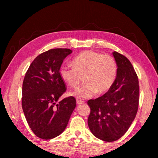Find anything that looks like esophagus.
<instances>
[{
	"label": "esophagus",
	"mask_w": 158,
	"mask_h": 158,
	"mask_svg": "<svg viewBox=\"0 0 158 158\" xmlns=\"http://www.w3.org/2000/svg\"><path fill=\"white\" fill-rule=\"evenodd\" d=\"M84 103V102H83L82 100H77V104L78 105H81V104H83Z\"/></svg>",
	"instance_id": "1"
}]
</instances>
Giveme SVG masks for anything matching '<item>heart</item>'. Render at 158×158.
I'll use <instances>...</instances> for the list:
<instances>
[{
	"mask_svg": "<svg viewBox=\"0 0 158 158\" xmlns=\"http://www.w3.org/2000/svg\"><path fill=\"white\" fill-rule=\"evenodd\" d=\"M73 65H63L59 73L70 87L77 86L81 77L85 76V84L70 93V95L79 100L92 98L98 92L104 94L111 89L116 81L118 66L111 56L84 51L74 58Z\"/></svg>",
	"mask_w": 158,
	"mask_h": 158,
	"instance_id": "obj_1",
	"label": "heart"
}]
</instances>
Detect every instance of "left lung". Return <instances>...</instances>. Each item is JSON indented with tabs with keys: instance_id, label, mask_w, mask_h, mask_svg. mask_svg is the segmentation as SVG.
Masks as SVG:
<instances>
[{
	"instance_id": "obj_1",
	"label": "left lung",
	"mask_w": 158,
	"mask_h": 158,
	"mask_svg": "<svg viewBox=\"0 0 158 158\" xmlns=\"http://www.w3.org/2000/svg\"><path fill=\"white\" fill-rule=\"evenodd\" d=\"M112 54L118 66L116 81L105 94L88 101L89 129L105 141L118 140L129 129L137 114L139 96L138 77L132 63L121 53Z\"/></svg>"
}]
</instances>
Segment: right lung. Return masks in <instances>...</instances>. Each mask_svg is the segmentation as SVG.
Segmentation results:
<instances>
[{
  "label": "right lung",
  "mask_w": 158,
  "mask_h": 158,
  "mask_svg": "<svg viewBox=\"0 0 158 158\" xmlns=\"http://www.w3.org/2000/svg\"><path fill=\"white\" fill-rule=\"evenodd\" d=\"M72 52L69 49H53L41 53L32 62L23 79V111L31 130L42 139L60 135L76 107L73 96L58 102L66 90L60 68Z\"/></svg>",
  "instance_id": "obj_1"
}]
</instances>
